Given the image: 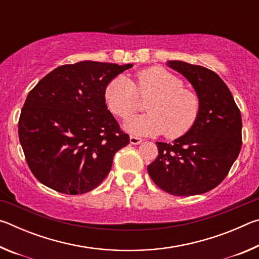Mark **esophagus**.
<instances>
[{
  "label": "esophagus",
  "mask_w": 259,
  "mask_h": 259,
  "mask_svg": "<svg viewBox=\"0 0 259 259\" xmlns=\"http://www.w3.org/2000/svg\"><path fill=\"white\" fill-rule=\"evenodd\" d=\"M143 142L142 138L139 137H135V136H130V144H133V145H138Z\"/></svg>",
  "instance_id": "1"
}]
</instances>
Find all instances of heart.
I'll return each mask as SVG.
<instances>
[{
  "label": "heart",
  "instance_id": "obj_1",
  "mask_svg": "<svg viewBox=\"0 0 259 259\" xmlns=\"http://www.w3.org/2000/svg\"><path fill=\"white\" fill-rule=\"evenodd\" d=\"M138 97H150L144 106L147 113L130 117L124 123L125 130L137 136L164 133L168 138L181 137L195 123L201 108L198 94L184 88L181 77L162 67L140 71L135 83L119 75L105 88L108 107L121 119L138 108Z\"/></svg>",
  "mask_w": 259,
  "mask_h": 259
}]
</instances>
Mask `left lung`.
<instances>
[{
    "label": "left lung",
    "mask_w": 259,
    "mask_h": 259,
    "mask_svg": "<svg viewBox=\"0 0 259 259\" xmlns=\"http://www.w3.org/2000/svg\"><path fill=\"white\" fill-rule=\"evenodd\" d=\"M198 94L201 108L192 128L172 143L156 142L159 155L147 165L152 181L177 196L203 194L229 174L242 145L239 107L224 81L199 65L170 60Z\"/></svg>",
    "instance_id": "obj_1"
}]
</instances>
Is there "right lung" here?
<instances>
[{
    "label": "right lung",
    "instance_id": "obj_1",
    "mask_svg": "<svg viewBox=\"0 0 259 259\" xmlns=\"http://www.w3.org/2000/svg\"><path fill=\"white\" fill-rule=\"evenodd\" d=\"M130 67L90 60L63 65L29 91L18 134L30 171L43 185L76 195L106 178L129 135L107 109L105 88Z\"/></svg>",
    "mask_w": 259,
    "mask_h": 259
}]
</instances>
